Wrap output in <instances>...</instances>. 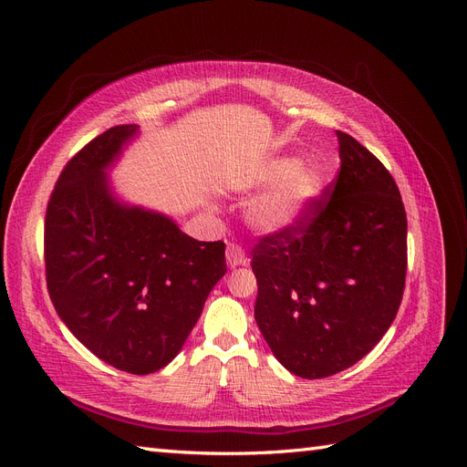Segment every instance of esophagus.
Instances as JSON below:
<instances>
[{
  "mask_svg": "<svg viewBox=\"0 0 467 467\" xmlns=\"http://www.w3.org/2000/svg\"><path fill=\"white\" fill-rule=\"evenodd\" d=\"M225 259H228V265L232 268L247 263L245 251L242 249V245H237V244H228V249H225Z\"/></svg>",
  "mask_w": 467,
  "mask_h": 467,
  "instance_id": "obj_1",
  "label": "esophagus"
}]
</instances>
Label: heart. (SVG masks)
Listing matches in <instances>:
<instances>
[{
    "instance_id": "b5f03b06",
    "label": "heart",
    "mask_w": 467,
    "mask_h": 467,
    "mask_svg": "<svg viewBox=\"0 0 467 467\" xmlns=\"http://www.w3.org/2000/svg\"><path fill=\"white\" fill-rule=\"evenodd\" d=\"M263 179L275 187L253 204L249 218L266 232L288 230L302 223L325 187L321 169L312 163L300 165L296 158L268 163Z\"/></svg>"
}]
</instances>
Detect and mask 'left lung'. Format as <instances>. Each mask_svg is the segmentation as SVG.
I'll return each mask as SVG.
<instances>
[{"mask_svg": "<svg viewBox=\"0 0 467 467\" xmlns=\"http://www.w3.org/2000/svg\"><path fill=\"white\" fill-rule=\"evenodd\" d=\"M341 169L288 230L251 249L255 321L273 355L306 379L333 376L378 345L398 314L407 273V216L372 151L337 132Z\"/></svg>", "mask_w": 467, "mask_h": 467, "instance_id": "obj_1", "label": "left lung"}]
</instances>
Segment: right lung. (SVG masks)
I'll return each mask as SVG.
<instances>
[{
	"mask_svg": "<svg viewBox=\"0 0 467 467\" xmlns=\"http://www.w3.org/2000/svg\"><path fill=\"white\" fill-rule=\"evenodd\" d=\"M112 126L66 163L45 218L50 300L97 358L136 376L171 362L225 275V244L112 199L105 169L136 134Z\"/></svg>",
	"mask_w": 467,
	"mask_h": 467,
	"instance_id": "obj_1",
	"label": "right lung"
}]
</instances>
